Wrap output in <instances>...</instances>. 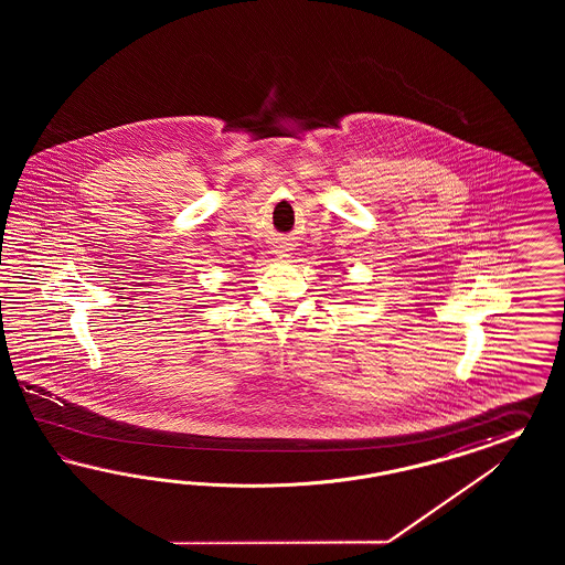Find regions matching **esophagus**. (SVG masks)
Masks as SVG:
<instances>
[{
    "label": "esophagus",
    "mask_w": 565,
    "mask_h": 565,
    "mask_svg": "<svg viewBox=\"0 0 565 565\" xmlns=\"http://www.w3.org/2000/svg\"><path fill=\"white\" fill-rule=\"evenodd\" d=\"M277 253H286V248H284V246H279V250H277ZM281 257H284V255H281Z\"/></svg>",
    "instance_id": "esophagus-1"
}]
</instances>
